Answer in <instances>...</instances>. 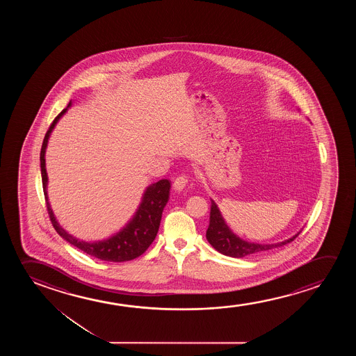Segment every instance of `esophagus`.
<instances>
[{"instance_id": "1", "label": "esophagus", "mask_w": 356, "mask_h": 356, "mask_svg": "<svg viewBox=\"0 0 356 356\" xmlns=\"http://www.w3.org/2000/svg\"><path fill=\"white\" fill-rule=\"evenodd\" d=\"M187 182H188V179H187V176L180 175L176 177L175 181H174V188L176 191H182L185 188L186 185H187Z\"/></svg>"}]
</instances>
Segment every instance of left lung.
I'll use <instances>...</instances> for the list:
<instances>
[{
  "instance_id": "obj_1",
  "label": "left lung",
  "mask_w": 356,
  "mask_h": 356,
  "mask_svg": "<svg viewBox=\"0 0 356 356\" xmlns=\"http://www.w3.org/2000/svg\"><path fill=\"white\" fill-rule=\"evenodd\" d=\"M298 232L292 238L286 239L280 243L273 244H259L250 243L247 241L239 238L238 236L229 229V226L225 222L222 215L220 213L218 205L215 204L214 200H211L210 207V222L209 227L207 229V239L219 253L232 257V258H243L248 255L268 252L270 249L282 247L284 244L291 243L292 241L297 238Z\"/></svg>"
}]
</instances>
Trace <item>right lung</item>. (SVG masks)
I'll return each mask as SVG.
<instances>
[{"label": "right lung", "instance_id": "add662e5", "mask_svg": "<svg viewBox=\"0 0 356 356\" xmlns=\"http://www.w3.org/2000/svg\"><path fill=\"white\" fill-rule=\"evenodd\" d=\"M70 106H72V102L69 103L68 107L63 109L57 117L54 118V122L44 135L41 153H40L42 187H44V200H46L49 220L54 225V229L57 231V234L62 238L65 239L69 243L73 244L74 247L83 250L88 255L101 259L104 261H113V263L129 261V260L137 258L145 253L156 238L159 225H161L163 210L169 200L170 181L164 179V180L158 181L156 184L148 186L145 191V195L142 197L141 204L138 207L136 214L134 215V218L129 221V224L122 231H119L111 238L90 243V242H83V241L75 238L72 234H69L54 218V211L51 209V205L49 203L44 153H46V147H47L51 132L54 130L60 117L68 111Z\"/></svg>", "mask_w": 356, "mask_h": 356}]
</instances>
